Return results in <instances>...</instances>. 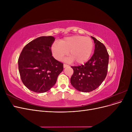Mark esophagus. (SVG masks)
Returning a JSON list of instances; mask_svg holds the SVG:
<instances>
[{
	"instance_id": "esophagus-1",
	"label": "esophagus",
	"mask_w": 132,
	"mask_h": 132,
	"mask_svg": "<svg viewBox=\"0 0 132 132\" xmlns=\"http://www.w3.org/2000/svg\"><path fill=\"white\" fill-rule=\"evenodd\" d=\"M68 67H69V65H67V64H63V67L64 68H65Z\"/></svg>"
}]
</instances>
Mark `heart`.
<instances>
[{
    "label": "heart",
    "mask_w": 132,
    "mask_h": 132,
    "mask_svg": "<svg viewBox=\"0 0 132 132\" xmlns=\"http://www.w3.org/2000/svg\"><path fill=\"white\" fill-rule=\"evenodd\" d=\"M93 48L94 42L90 38L78 35L66 37L59 43H54L51 49L53 57L58 61H62L70 51V57L65 61H74L78 64H83L90 58Z\"/></svg>",
    "instance_id": "heart-1"
}]
</instances>
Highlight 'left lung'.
Segmentation results:
<instances>
[{
  "instance_id": "obj_1",
  "label": "left lung",
  "mask_w": 132,
  "mask_h": 132,
  "mask_svg": "<svg viewBox=\"0 0 132 132\" xmlns=\"http://www.w3.org/2000/svg\"><path fill=\"white\" fill-rule=\"evenodd\" d=\"M95 43L94 53L84 65L72 66L70 83L77 90L88 93L100 85L106 77L109 55L105 45L91 36Z\"/></svg>"
}]
</instances>
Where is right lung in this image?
Wrapping results in <instances>:
<instances>
[{
  "instance_id": "1",
  "label": "right lung",
  "mask_w": 132,
  "mask_h": 132,
  "mask_svg": "<svg viewBox=\"0 0 132 132\" xmlns=\"http://www.w3.org/2000/svg\"><path fill=\"white\" fill-rule=\"evenodd\" d=\"M53 36H41L23 47L18 59L19 71L23 84L37 93L50 90L63 70V64L52 56Z\"/></svg>"
}]
</instances>
